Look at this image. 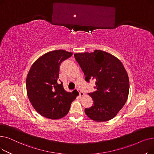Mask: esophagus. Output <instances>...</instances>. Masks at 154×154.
I'll return each instance as SVG.
<instances>
[{
  "instance_id": "1",
  "label": "esophagus",
  "mask_w": 154,
  "mask_h": 154,
  "mask_svg": "<svg viewBox=\"0 0 154 154\" xmlns=\"http://www.w3.org/2000/svg\"><path fill=\"white\" fill-rule=\"evenodd\" d=\"M77 91H79V95H80V96H83L84 95V92L80 89V88H77Z\"/></svg>"
}]
</instances>
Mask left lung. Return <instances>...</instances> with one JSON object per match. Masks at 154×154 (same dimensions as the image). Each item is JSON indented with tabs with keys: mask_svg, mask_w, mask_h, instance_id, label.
<instances>
[{
	"mask_svg": "<svg viewBox=\"0 0 154 154\" xmlns=\"http://www.w3.org/2000/svg\"><path fill=\"white\" fill-rule=\"evenodd\" d=\"M89 82L95 79L97 91L89 93L93 106L85 109L86 115L97 122H106L114 118L125 103L129 92L127 73L117 57L106 52L95 50L94 52L74 54Z\"/></svg>",
	"mask_w": 154,
	"mask_h": 154,
	"instance_id": "obj_1",
	"label": "left lung"
}]
</instances>
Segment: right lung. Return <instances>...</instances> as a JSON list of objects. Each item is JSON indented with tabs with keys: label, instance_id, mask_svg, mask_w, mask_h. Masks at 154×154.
<instances>
[{
	"label": "right lung",
	"instance_id": "1",
	"mask_svg": "<svg viewBox=\"0 0 154 154\" xmlns=\"http://www.w3.org/2000/svg\"><path fill=\"white\" fill-rule=\"evenodd\" d=\"M72 52L57 50L39 57L31 66L26 79L29 99L39 114L51 119L66 116L76 97L65 91L59 83L61 63L70 57Z\"/></svg>",
	"mask_w": 154,
	"mask_h": 154
}]
</instances>
